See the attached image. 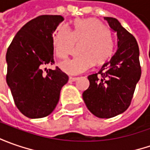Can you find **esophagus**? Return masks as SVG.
<instances>
[{
  "label": "esophagus",
  "mask_w": 150,
  "mask_h": 150,
  "mask_svg": "<svg viewBox=\"0 0 150 150\" xmlns=\"http://www.w3.org/2000/svg\"><path fill=\"white\" fill-rule=\"evenodd\" d=\"M77 79H78V78H76V77H70V78H69V81L74 82V81H76Z\"/></svg>",
  "instance_id": "obj_1"
}]
</instances>
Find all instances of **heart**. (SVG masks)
<instances>
[{"label":"heart","mask_w":150,"mask_h":150,"mask_svg":"<svg viewBox=\"0 0 150 150\" xmlns=\"http://www.w3.org/2000/svg\"><path fill=\"white\" fill-rule=\"evenodd\" d=\"M77 42H83L80 47L82 53L60 64L62 70L68 74L80 73L94 63L98 66L103 65L115 52V42L109 28L95 18L74 21L73 32L62 26L53 35L55 52L61 59L75 52Z\"/></svg>","instance_id":"b5f03b06"}]
</instances>
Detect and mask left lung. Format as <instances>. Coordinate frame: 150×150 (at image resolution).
Here are the masks:
<instances>
[{
	"label": "left lung",
	"instance_id": "1",
	"mask_svg": "<svg viewBox=\"0 0 150 150\" xmlns=\"http://www.w3.org/2000/svg\"><path fill=\"white\" fill-rule=\"evenodd\" d=\"M118 36V50L98 73L89 75L90 85L83 93L88 110L101 118H110L129 107L141 77L139 49L134 37L116 18L104 17Z\"/></svg>",
	"mask_w": 150,
	"mask_h": 150
}]
</instances>
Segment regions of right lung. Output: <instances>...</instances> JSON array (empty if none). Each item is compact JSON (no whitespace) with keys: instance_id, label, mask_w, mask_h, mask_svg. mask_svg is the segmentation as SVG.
Instances as JSON below:
<instances>
[{"instance_id":"1","label":"right lung","mask_w":150,"mask_h":150,"mask_svg":"<svg viewBox=\"0 0 150 150\" xmlns=\"http://www.w3.org/2000/svg\"><path fill=\"white\" fill-rule=\"evenodd\" d=\"M63 20L58 15L32 19L16 33L6 52V83L16 106L27 118L49 115L68 81L58 67L55 70L44 68L54 63L52 33Z\"/></svg>"}]
</instances>
